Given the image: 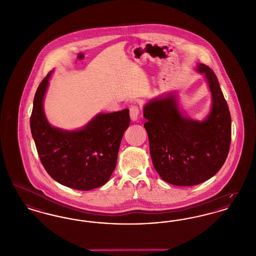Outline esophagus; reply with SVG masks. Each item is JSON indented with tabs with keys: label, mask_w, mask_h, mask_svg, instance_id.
Masks as SVG:
<instances>
[{
	"label": "esophagus",
	"mask_w": 256,
	"mask_h": 256,
	"mask_svg": "<svg viewBox=\"0 0 256 256\" xmlns=\"http://www.w3.org/2000/svg\"><path fill=\"white\" fill-rule=\"evenodd\" d=\"M139 108L137 106H132L130 108V118L132 121H137L138 120V116H139Z\"/></svg>",
	"instance_id": "esophagus-1"
}]
</instances>
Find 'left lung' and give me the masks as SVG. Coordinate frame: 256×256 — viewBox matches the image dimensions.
I'll return each instance as SVG.
<instances>
[{"label": "left lung", "mask_w": 256, "mask_h": 256, "mask_svg": "<svg viewBox=\"0 0 256 256\" xmlns=\"http://www.w3.org/2000/svg\"><path fill=\"white\" fill-rule=\"evenodd\" d=\"M196 70L204 74L212 99L203 121L181 112L174 93L154 98L144 106L154 168L174 186H195L214 176L230 146L232 118L218 79L204 64H198Z\"/></svg>", "instance_id": "left-lung-1"}]
</instances>
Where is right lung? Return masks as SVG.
Listing matches in <instances>:
<instances>
[{
    "instance_id": "add662e5",
    "label": "right lung",
    "mask_w": 256,
    "mask_h": 256,
    "mask_svg": "<svg viewBox=\"0 0 256 256\" xmlns=\"http://www.w3.org/2000/svg\"><path fill=\"white\" fill-rule=\"evenodd\" d=\"M52 72L39 84L30 116V130L42 164L66 186L90 190L106 184L116 166L124 133L130 123L128 108L99 113L78 130L52 126L44 112Z\"/></svg>"
}]
</instances>
